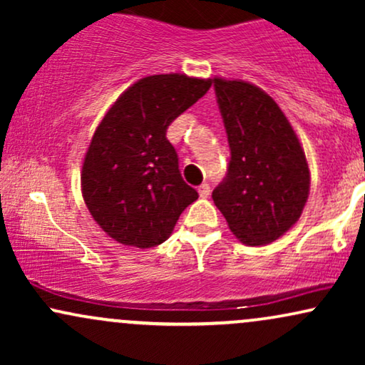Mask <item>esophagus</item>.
Returning a JSON list of instances; mask_svg holds the SVG:
<instances>
[{
	"label": "esophagus",
	"instance_id": "obj_1",
	"mask_svg": "<svg viewBox=\"0 0 365 365\" xmlns=\"http://www.w3.org/2000/svg\"><path fill=\"white\" fill-rule=\"evenodd\" d=\"M199 195L202 197V199H206V197L211 195V187H209V183H202V185L199 187Z\"/></svg>",
	"mask_w": 365,
	"mask_h": 365
}]
</instances>
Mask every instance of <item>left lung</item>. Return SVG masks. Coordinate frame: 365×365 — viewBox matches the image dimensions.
Instances as JSON below:
<instances>
[{
    "instance_id": "left-lung-1",
    "label": "left lung",
    "mask_w": 365,
    "mask_h": 365,
    "mask_svg": "<svg viewBox=\"0 0 365 365\" xmlns=\"http://www.w3.org/2000/svg\"><path fill=\"white\" fill-rule=\"evenodd\" d=\"M212 82L232 154L212 200L242 244H269L299 221L307 202L305 153L271 96L244 81Z\"/></svg>"
}]
</instances>
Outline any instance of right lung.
Instances as JSON below:
<instances>
[{
    "mask_svg": "<svg viewBox=\"0 0 365 365\" xmlns=\"http://www.w3.org/2000/svg\"><path fill=\"white\" fill-rule=\"evenodd\" d=\"M211 78L150 75L108 110L83 158L82 195L94 221L123 245L149 249L166 240L197 200L166 139L175 118L199 101Z\"/></svg>",
    "mask_w": 365,
    "mask_h": 365,
    "instance_id": "right-lung-1",
    "label": "right lung"
}]
</instances>
